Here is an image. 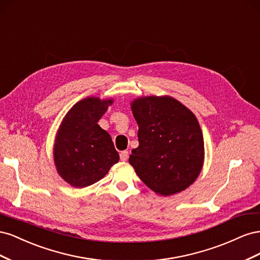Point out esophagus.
I'll return each mask as SVG.
<instances>
[{"mask_svg":"<svg viewBox=\"0 0 260 260\" xmlns=\"http://www.w3.org/2000/svg\"><path fill=\"white\" fill-rule=\"evenodd\" d=\"M128 157H129V152H128V151H122V152H120V159H121L122 161L127 160Z\"/></svg>","mask_w":260,"mask_h":260,"instance_id":"obj_1","label":"esophagus"}]
</instances>
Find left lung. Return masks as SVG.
<instances>
[{"instance_id": "1", "label": "left lung", "mask_w": 260, "mask_h": 260, "mask_svg": "<svg viewBox=\"0 0 260 260\" xmlns=\"http://www.w3.org/2000/svg\"><path fill=\"white\" fill-rule=\"evenodd\" d=\"M139 124V146L129 162L143 182L162 196L179 193L199 177L204 140L194 114L169 96H147L131 104Z\"/></svg>"}]
</instances>
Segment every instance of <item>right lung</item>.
Returning a JSON list of instances; mask_svg holds the SVG:
<instances>
[{"label":"right lung","instance_id":"obj_1","mask_svg":"<svg viewBox=\"0 0 260 260\" xmlns=\"http://www.w3.org/2000/svg\"><path fill=\"white\" fill-rule=\"evenodd\" d=\"M113 100L88 98L75 104L58 130L54 161L59 176L75 187L103 178L119 160L111 136L98 124Z\"/></svg>","mask_w":260,"mask_h":260}]
</instances>
